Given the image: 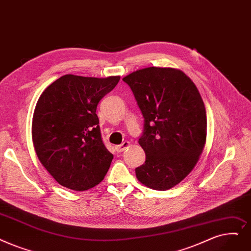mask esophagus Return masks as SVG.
I'll use <instances>...</instances> for the list:
<instances>
[{
  "mask_svg": "<svg viewBox=\"0 0 251 251\" xmlns=\"http://www.w3.org/2000/svg\"><path fill=\"white\" fill-rule=\"evenodd\" d=\"M129 146H130V143H129V141H124L123 144H121V145H119V146H117V147H116V151H117L118 152H121V151H125Z\"/></svg>",
  "mask_w": 251,
  "mask_h": 251,
  "instance_id": "1",
  "label": "esophagus"
}]
</instances>
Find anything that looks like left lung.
Listing matches in <instances>:
<instances>
[{"label":"left lung","instance_id":"left-lung-1","mask_svg":"<svg viewBox=\"0 0 251 251\" xmlns=\"http://www.w3.org/2000/svg\"><path fill=\"white\" fill-rule=\"evenodd\" d=\"M145 119L138 139L145 164L135 168L145 186L166 191L197 164L206 141L207 119L202 97L181 71L147 68L126 75Z\"/></svg>","mask_w":251,"mask_h":251}]
</instances>
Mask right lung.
I'll list each match as a JSON object with an SVG mask.
<instances>
[{
  "mask_svg": "<svg viewBox=\"0 0 251 251\" xmlns=\"http://www.w3.org/2000/svg\"><path fill=\"white\" fill-rule=\"evenodd\" d=\"M119 80L64 75L41 94L32 143L42 165L62 187L89 190L110 168L114 156L102 141L96 107Z\"/></svg>",
  "mask_w": 251,
  "mask_h": 251,
  "instance_id": "right-lung-1",
  "label": "right lung"
}]
</instances>
